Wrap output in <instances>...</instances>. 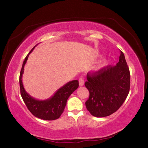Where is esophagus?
Returning a JSON list of instances; mask_svg holds the SVG:
<instances>
[{"label": "esophagus", "mask_w": 148, "mask_h": 148, "mask_svg": "<svg viewBox=\"0 0 148 148\" xmlns=\"http://www.w3.org/2000/svg\"><path fill=\"white\" fill-rule=\"evenodd\" d=\"M79 84L80 86H83L84 85V79L82 77H81L79 79Z\"/></svg>", "instance_id": "1"}]
</instances>
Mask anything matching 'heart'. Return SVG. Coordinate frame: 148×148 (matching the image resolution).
Returning <instances> with one entry per match:
<instances>
[{
    "label": "heart",
    "instance_id": "obj_1",
    "mask_svg": "<svg viewBox=\"0 0 148 148\" xmlns=\"http://www.w3.org/2000/svg\"><path fill=\"white\" fill-rule=\"evenodd\" d=\"M110 60L109 58H103L101 61L99 62L97 65L94 67L93 70L96 72H99L103 70V69L106 68L109 64Z\"/></svg>",
    "mask_w": 148,
    "mask_h": 148
}]
</instances>
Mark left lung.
<instances>
[{"label": "left lung", "instance_id": "left-lung-1", "mask_svg": "<svg viewBox=\"0 0 148 148\" xmlns=\"http://www.w3.org/2000/svg\"><path fill=\"white\" fill-rule=\"evenodd\" d=\"M85 86L90 92L85 105L90 114L98 118L112 114L120 108L128 95L130 74L121 51L118 63L103 70L87 74Z\"/></svg>", "mask_w": 148, "mask_h": 148}]
</instances>
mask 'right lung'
Masks as SVG:
<instances>
[{
    "label": "right lung",
    "mask_w": 148,
    "mask_h": 148,
    "mask_svg": "<svg viewBox=\"0 0 148 148\" xmlns=\"http://www.w3.org/2000/svg\"><path fill=\"white\" fill-rule=\"evenodd\" d=\"M36 46L31 49L30 53L25 58L22 65L20 74L21 95L28 109L34 116L44 120H55L60 118L64 112L68 98L79 86V82L77 80L69 81L60 88L54 95L48 99L40 100L31 97L24 88L22 82V76L24 72L25 65L26 64L30 53L32 52Z\"/></svg>",
    "instance_id": "right-lung-1"
}]
</instances>
